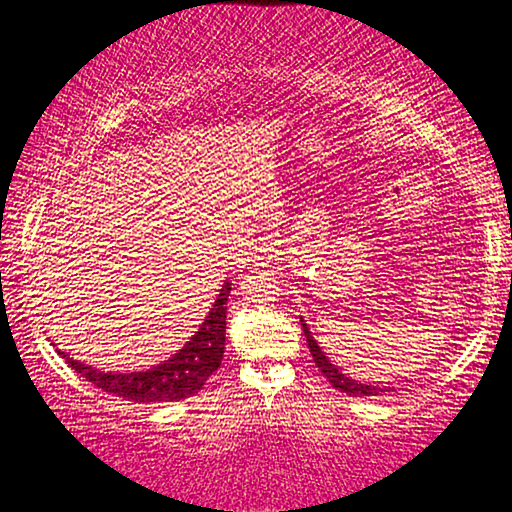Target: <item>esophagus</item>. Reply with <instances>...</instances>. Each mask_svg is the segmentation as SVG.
Returning <instances> with one entry per match:
<instances>
[{"instance_id": "34e87169", "label": "esophagus", "mask_w": 512, "mask_h": 512, "mask_svg": "<svg viewBox=\"0 0 512 512\" xmlns=\"http://www.w3.org/2000/svg\"><path fill=\"white\" fill-rule=\"evenodd\" d=\"M278 257V243L271 236H259L250 248V262L257 266H264Z\"/></svg>"}]
</instances>
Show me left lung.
<instances>
[{
    "label": "left lung",
    "instance_id": "8db88e82",
    "mask_svg": "<svg viewBox=\"0 0 512 512\" xmlns=\"http://www.w3.org/2000/svg\"><path fill=\"white\" fill-rule=\"evenodd\" d=\"M301 327H304V336L308 341V348H311V355H313V362L318 364V369L322 371V376H325L331 387H336L338 392H345L350 394V397H378V394H385V392H392V387H378V385H364L359 383V380H352L345 376L336 369L334 364H331V359L325 355V352L320 350V345L315 343V338L311 336V331L304 325V320H301Z\"/></svg>",
    "mask_w": 512,
    "mask_h": 512
}]
</instances>
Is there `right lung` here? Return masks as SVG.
I'll use <instances>...</instances> for the list:
<instances>
[{
  "instance_id": "1",
  "label": "right lung",
  "mask_w": 512,
  "mask_h": 512,
  "mask_svg": "<svg viewBox=\"0 0 512 512\" xmlns=\"http://www.w3.org/2000/svg\"><path fill=\"white\" fill-rule=\"evenodd\" d=\"M229 290H232V283L222 285L218 299L208 311L206 320L201 322L199 331H194V336L174 357L148 371L104 373L92 369L88 364L76 362V359H69L64 352H60V355L88 383L115 394V397L139 403L187 399L197 394L206 385V380L220 369L222 352H225Z\"/></svg>"
}]
</instances>
